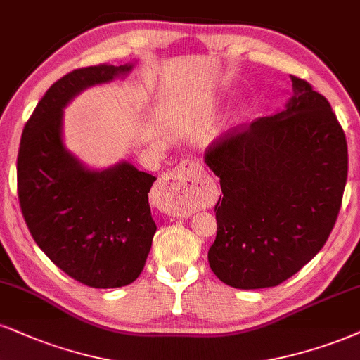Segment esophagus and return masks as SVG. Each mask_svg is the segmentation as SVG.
Segmentation results:
<instances>
[{
    "mask_svg": "<svg viewBox=\"0 0 360 360\" xmlns=\"http://www.w3.org/2000/svg\"><path fill=\"white\" fill-rule=\"evenodd\" d=\"M158 193L168 197V210L175 215H190L205 202V188L198 165L192 158L181 160L176 167L163 173Z\"/></svg>",
    "mask_w": 360,
    "mask_h": 360,
    "instance_id": "obj_1",
    "label": "esophagus"
}]
</instances>
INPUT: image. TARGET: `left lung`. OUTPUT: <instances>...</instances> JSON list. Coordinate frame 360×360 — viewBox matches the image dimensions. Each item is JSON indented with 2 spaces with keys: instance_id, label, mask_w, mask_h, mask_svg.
<instances>
[{
  "instance_id": "obj_1",
  "label": "left lung",
  "mask_w": 360,
  "mask_h": 360,
  "mask_svg": "<svg viewBox=\"0 0 360 360\" xmlns=\"http://www.w3.org/2000/svg\"><path fill=\"white\" fill-rule=\"evenodd\" d=\"M283 112L208 146L220 179L212 272L230 287L267 288L299 272L334 229L347 181V141L330 103L302 78Z\"/></svg>"
}]
</instances>
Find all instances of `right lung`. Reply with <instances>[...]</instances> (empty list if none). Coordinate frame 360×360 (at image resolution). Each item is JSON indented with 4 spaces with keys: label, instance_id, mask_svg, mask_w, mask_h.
<instances>
[{
    "label": "right lung",
    "instance_id": "1",
    "mask_svg": "<svg viewBox=\"0 0 360 360\" xmlns=\"http://www.w3.org/2000/svg\"><path fill=\"white\" fill-rule=\"evenodd\" d=\"M130 70L86 66L53 83L18 152V198L31 237L58 269L93 288L128 285L143 270L157 232L148 203L157 179L128 162L88 170L65 148L61 120L75 95Z\"/></svg>",
    "mask_w": 360,
    "mask_h": 360
}]
</instances>
